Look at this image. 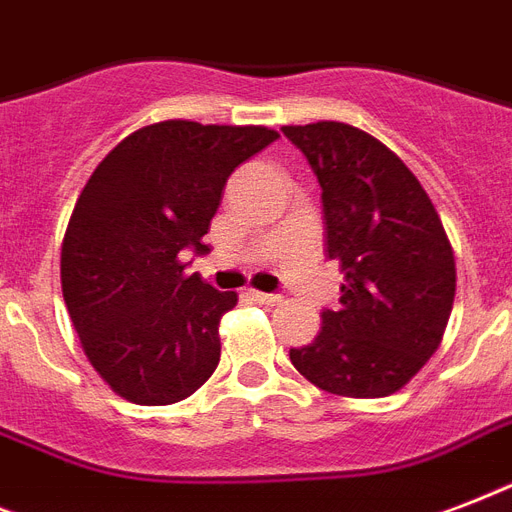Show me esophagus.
Segmentation results:
<instances>
[{"label": "esophagus", "instance_id": "obj_1", "mask_svg": "<svg viewBox=\"0 0 512 512\" xmlns=\"http://www.w3.org/2000/svg\"><path fill=\"white\" fill-rule=\"evenodd\" d=\"M249 297L260 305H279L281 295H268V292H257V289H249Z\"/></svg>", "mask_w": 512, "mask_h": 512}]
</instances>
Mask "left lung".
Wrapping results in <instances>:
<instances>
[{"instance_id":"1","label":"left lung","mask_w":512,"mask_h":512,"mask_svg":"<svg viewBox=\"0 0 512 512\" xmlns=\"http://www.w3.org/2000/svg\"><path fill=\"white\" fill-rule=\"evenodd\" d=\"M316 172L329 260L345 273L335 311L289 358L305 380L348 398L396 393L444 337L457 268L433 201L388 146L358 127H281Z\"/></svg>"}]
</instances>
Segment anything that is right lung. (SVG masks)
I'll return each mask as SVG.
<instances>
[{"label": "right lung", "mask_w": 512, "mask_h": 512, "mask_svg": "<svg viewBox=\"0 0 512 512\" xmlns=\"http://www.w3.org/2000/svg\"><path fill=\"white\" fill-rule=\"evenodd\" d=\"M276 138L268 127L148 124L79 193L60 249L63 300L95 372L132 404H177L217 369V327L239 297L185 276L180 255L207 249L231 172Z\"/></svg>", "instance_id": "add662e5"}]
</instances>
